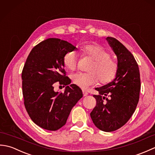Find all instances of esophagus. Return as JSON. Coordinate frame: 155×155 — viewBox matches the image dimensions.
Instances as JSON below:
<instances>
[{
	"label": "esophagus",
	"mask_w": 155,
	"mask_h": 155,
	"mask_svg": "<svg viewBox=\"0 0 155 155\" xmlns=\"http://www.w3.org/2000/svg\"><path fill=\"white\" fill-rule=\"evenodd\" d=\"M83 93L84 97H86V96H87V95H88V93H87L86 91H84V90H83Z\"/></svg>",
	"instance_id": "1"
}]
</instances>
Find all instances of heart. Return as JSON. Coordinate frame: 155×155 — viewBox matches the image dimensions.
I'll return each instance as SVG.
<instances>
[{
	"label": "heart",
	"instance_id": "heart-1",
	"mask_svg": "<svg viewBox=\"0 0 155 155\" xmlns=\"http://www.w3.org/2000/svg\"><path fill=\"white\" fill-rule=\"evenodd\" d=\"M84 55L93 58L94 63L89 68L90 72H78L72 76V82L83 89L98 83L107 84L114 79L117 74L118 65L110 58V54L107 49L98 45H87L83 47ZM78 54L75 51H69L64 56L63 62L66 67L74 71L77 67Z\"/></svg>",
	"mask_w": 155,
	"mask_h": 155
}]
</instances>
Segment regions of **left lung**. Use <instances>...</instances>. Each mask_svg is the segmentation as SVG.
Listing matches in <instances>:
<instances>
[{
  "mask_svg": "<svg viewBox=\"0 0 155 155\" xmlns=\"http://www.w3.org/2000/svg\"><path fill=\"white\" fill-rule=\"evenodd\" d=\"M117 57L118 69L113 81L101 87L95 88L94 94L97 105L90 115L98 129L112 132L123 127L130 119L139 100L140 79L139 66L132 53L113 37L107 38ZM106 103L104 101L105 97Z\"/></svg>",
  "mask_w": 155,
  "mask_h": 155,
  "instance_id": "obj_1",
  "label": "left lung"
}]
</instances>
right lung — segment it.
I'll use <instances>...</instances> for the list:
<instances>
[{"instance_id":"add662e5","label":"right lung","mask_w":155,"mask_h":155,"mask_svg":"<svg viewBox=\"0 0 155 155\" xmlns=\"http://www.w3.org/2000/svg\"><path fill=\"white\" fill-rule=\"evenodd\" d=\"M74 46L59 38L42 41L32 49L22 72L24 103L32 120L48 130H57L67 123L72 107L83 92L66 77L63 58ZM67 85L64 93L55 92L54 83Z\"/></svg>"}]
</instances>
